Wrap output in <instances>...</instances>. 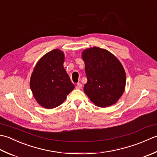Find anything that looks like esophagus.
Wrapping results in <instances>:
<instances>
[{"mask_svg": "<svg viewBox=\"0 0 157 157\" xmlns=\"http://www.w3.org/2000/svg\"><path fill=\"white\" fill-rule=\"evenodd\" d=\"M81 88H82V84H81V83H80V82H78L77 84H76V89H81Z\"/></svg>", "mask_w": 157, "mask_h": 157, "instance_id": "obj_1", "label": "esophagus"}]
</instances>
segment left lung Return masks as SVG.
Returning a JSON list of instances; mask_svg holds the SVG:
<instances>
[{"label":"left lung","instance_id":"obj_1","mask_svg":"<svg viewBox=\"0 0 157 157\" xmlns=\"http://www.w3.org/2000/svg\"><path fill=\"white\" fill-rule=\"evenodd\" d=\"M87 82L84 91L95 105L105 108L114 104L124 91L126 75L116 57L108 51L94 47L83 51Z\"/></svg>","mask_w":157,"mask_h":157}]
</instances>
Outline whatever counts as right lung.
<instances>
[{"instance_id": "1", "label": "right lung", "mask_w": 157, "mask_h": 157, "mask_svg": "<svg viewBox=\"0 0 157 157\" xmlns=\"http://www.w3.org/2000/svg\"><path fill=\"white\" fill-rule=\"evenodd\" d=\"M63 62L62 51L52 50L41 57L31 75L30 85L34 97L47 109L59 106L75 88Z\"/></svg>"}]
</instances>
